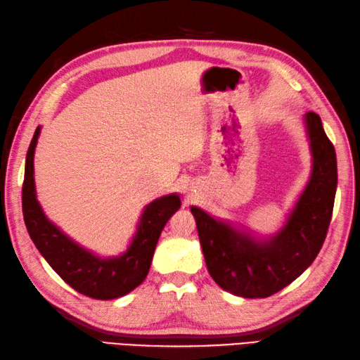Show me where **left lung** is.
<instances>
[{
	"mask_svg": "<svg viewBox=\"0 0 360 360\" xmlns=\"http://www.w3.org/2000/svg\"><path fill=\"white\" fill-rule=\"evenodd\" d=\"M311 172L287 221L268 238L191 207L210 276L241 297H268L290 285L316 259L324 243L337 191L335 148L315 112L304 116Z\"/></svg>",
	"mask_w": 360,
	"mask_h": 360,
	"instance_id": "obj_1",
	"label": "left lung"
}]
</instances>
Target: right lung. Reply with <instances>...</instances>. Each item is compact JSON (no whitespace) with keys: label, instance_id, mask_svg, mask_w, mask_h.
Segmentation results:
<instances>
[{"label":"right lung","instance_id":"add662e5","mask_svg":"<svg viewBox=\"0 0 360 360\" xmlns=\"http://www.w3.org/2000/svg\"><path fill=\"white\" fill-rule=\"evenodd\" d=\"M39 134L40 127L36 128L26 153L22 191L23 218L32 243L60 279L78 293L103 301L125 296L147 277L162 229L181 205L180 195L167 194L148 203L124 254L98 257L54 226L40 207L34 183V152Z\"/></svg>","mask_w":360,"mask_h":360}]
</instances>
